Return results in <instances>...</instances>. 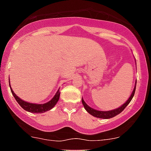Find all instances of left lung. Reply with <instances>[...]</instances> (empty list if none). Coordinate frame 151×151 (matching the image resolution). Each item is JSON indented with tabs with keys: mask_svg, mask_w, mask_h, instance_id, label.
Returning <instances> with one entry per match:
<instances>
[{
	"mask_svg": "<svg viewBox=\"0 0 151 151\" xmlns=\"http://www.w3.org/2000/svg\"><path fill=\"white\" fill-rule=\"evenodd\" d=\"M136 84H137V81H135V86H134V88L133 90L131 95L129 97L128 100L125 102L124 104H122L121 107H119L118 108L114 109V110H111V111H98V110H95V109L92 108L90 106L87 104L85 103V101H83V99L82 98V104H83V107L85 108L86 111L89 113L90 114H91L92 116H95V117H97V118H102V119H110L112 118L114 116L118 115L119 114H121L124 110L125 109V107L129 104L132 98L134 97V93H135V90H136Z\"/></svg>",
	"mask_w": 151,
	"mask_h": 151,
	"instance_id": "obj_1",
	"label": "left lung"
}]
</instances>
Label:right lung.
<instances>
[{"label":"right lung","instance_id":"right-lung-1","mask_svg":"<svg viewBox=\"0 0 151 151\" xmlns=\"http://www.w3.org/2000/svg\"><path fill=\"white\" fill-rule=\"evenodd\" d=\"M9 85H11V83H9ZM11 87V93L13 94V96L14 97L15 100L17 101V103L20 104L21 107H22L24 110L28 111V112L31 113H37V114H41V113L46 112L47 111H50L51 110L53 107L56 105V104L58 103V100H59V97H60V89L57 91V93H55V95L54 96V97L52 98L50 101H49L48 102L45 104H32L29 103V102H27V101H23L22 99L19 98V97H17V95L15 94V93L13 91L12 88Z\"/></svg>","mask_w":151,"mask_h":151}]
</instances>
